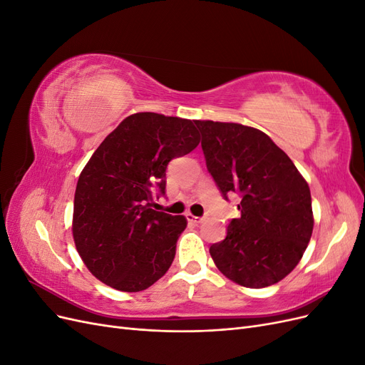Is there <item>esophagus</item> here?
Returning <instances> with one entry per match:
<instances>
[{"instance_id": "esophagus-1", "label": "esophagus", "mask_w": 365, "mask_h": 365, "mask_svg": "<svg viewBox=\"0 0 365 365\" xmlns=\"http://www.w3.org/2000/svg\"><path fill=\"white\" fill-rule=\"evenodd\" d=\"M185 217H187V220H189L190 224H195V225H197V224H201V222H202V217H200V216H195V215H192V213H187V215H185Z\"/></svg>"}]
</instances>
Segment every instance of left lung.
Listing matches in <instances>:
<instances>
[{
    "instance_id": "obj_1",
    "label": "left lung",
    "mask_w": 365,
    "mask_h": 365,
    "mask_svg": "<svg viewBox=\"0 0 365 365\" xmlns=\"http://www.w3.org/2000/svg\"><path fill=\"white\" fill-rule=\"evenodd\" d=\"M207 169L219 190L240 196V217L210 247L217 269L245 288L279 283L302 260L314 230L311 190L291 158L240 123L195 120Z\"/></svg>"
}]
</instances>
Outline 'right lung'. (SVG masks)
Segmentation results:
<instances>
[{
    "instance_id": "add662e5",
    "label": "right lung",
    "mask_w": 365,
    "mask_h": 365,
    "mask_svg": "<svg viewBox=\"0 0 365 365\" xmlns=\"http://www.w3.org/2000/svg\"><path fill=\"white\" fill-rule=\"evenodd\" d=\"M197 145L192 120L137 113L96 149L77 181L73 212L76 250L96 279L138 292L168 272L187 219L150 208L152 195L165 193L169 161Z\"/></svg>"
}]
</instances>
